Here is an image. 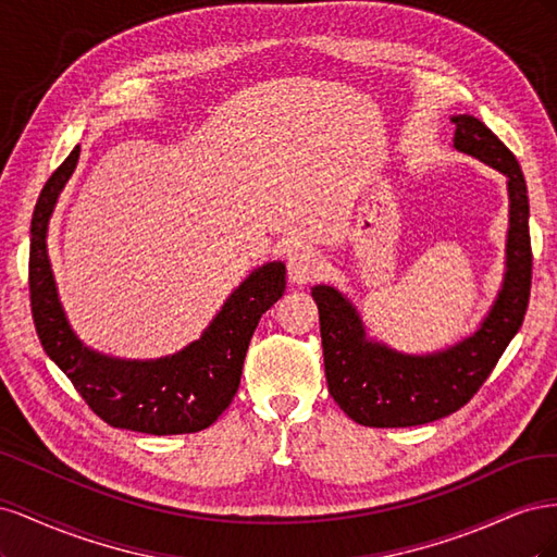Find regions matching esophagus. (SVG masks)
<instances>
[{
    "label": "esophagus",
    "instance_id": "esophagus-1",
    "mask_svg": "<svg viewBox=\"0 0 557 557\" xmlns=\"http://www.w3.org/2000/svg\"><path fill=\"white\" fill-rule=\"evenodd\" d=\"M320 269H323V260L313 250H297L288 260V278L293 285H307L320 274Z\"/></svg>",
    "mask_w": 557,
    "mask_h": 557
}]
</instances>
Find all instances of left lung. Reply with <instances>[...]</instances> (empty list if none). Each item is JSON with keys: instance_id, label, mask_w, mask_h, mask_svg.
Returning <instances> with one entry per match:
<instances>
[{"instance_id": "left-lung-1", "label": "left lung", "mask_w": 557, "mask_h": 557, "mask_svg": "<svg viewBox=\"0 0 557 557\" xmlns=\"http://www.w3.org/2000/svg\"><path fill=\"white\" fill-rule=\"evenodd\" d=\"M453 148L507 176V260L497 297L479 327L446 348L404 352L372 339L358 307L334 285H313L327 387L339 409L369 428L440 420L474 397L528 311L532 281L528 185L511 150L474 115H453Z\"/></svg>"}]
</instances>
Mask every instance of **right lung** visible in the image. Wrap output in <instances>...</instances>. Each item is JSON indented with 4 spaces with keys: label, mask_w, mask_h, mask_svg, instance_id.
Returning a JSON list of instances; mask_svg holds the SVG:
<instances>
[{
    "label": "right lung",
    "mask_w": 557,
    "mask_h": 557,
    "mask_svg": "<svg viewBox=\"0 0 557 557\" xmlns=\"http://www.w3.org/2000/svg\"><path fill=\"white\" fill-rule=\"evenodd\" d=\"M81 156L76 146L44 185L29 230V299L46 356L111 428L144 434H190L215 423L237 395L250 336L285 290V264L252 269L199 339L172 356L125 360L78 339L58 295L48 258V225Z\"/></svg>",
    "instance_id": "obj_1"
}]
</instances>
